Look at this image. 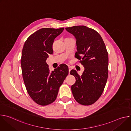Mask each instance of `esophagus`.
Instances as JSON below:
<instances>
[{
    "mask_svg": "<svg viewBox=\"0 0 131 131\" xmlns=\"http://www.w3.org/2000/svg\"><path fill=\"white\" fill-rule=\"evenodd\" d=\"M68 68H69V74L70 71V70H71V68L70 67H68Z\"/></svg>",
    "mask_w": 131,
    "mask_h": 131,
    "instance_id": "34e87169",
    "label": "esophagus"
}]
</instances>
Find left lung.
<instances>
[{"instance_id": "obj_1", "label": "left lung", "mask_w": 131, "mask_h": 131, "mask_svg": "<svg viewBox=\"0 0 131 131\" xmlns=\"http://www.w3.org/2000/svg\"><path fill=\"white\" fill-rule=\"evenodd\" d=\"M76 39V57L81 60L84 70L80 76L75 70L70 73L76 78L71 91L76 101L83 105L94 103L104 90L108 74V54L101 35L85 26L66 27ZM83 56L81 58L80 55Z\"/></svg>"}]
</instances>
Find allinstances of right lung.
Here are the masks:
<instances>
[{"mask_svg":"<svg viewBox=\"0 0 131 131\" xmlns=\"http://www.w3.org/2000/svg\"><path fill=\"white\" fill-rule=\"evenodd\" d=\"M64 28H43L31 35L22 52L21 64L23 80L32 100L40 105L51 104L57 99L60 86L68 74V67L61 64L50 72L46 60L53 52L56 37Z\"/></svg>","mask_w":131,"mask_h":131,"instance_id":"add662e5","label":"right lung"}]
</instances>
